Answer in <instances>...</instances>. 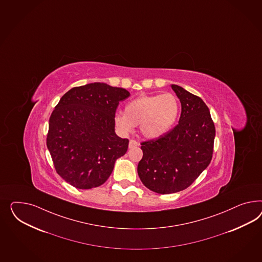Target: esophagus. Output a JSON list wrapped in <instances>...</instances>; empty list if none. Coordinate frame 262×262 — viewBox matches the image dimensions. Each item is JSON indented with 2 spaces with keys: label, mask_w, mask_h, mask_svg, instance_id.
<instances>
[{
  "label": "esophagus",
  "mask_w": 262,
  "mask_h": 262,
  "mask_svg": "<svg viewBox=\"0 0 262 262\" xmlns=\"http://www.w3.org/2000/svg\"><path fill=\"white\" fill-rule=\"evenodd\" d=\"M138 145H139V142H137V141L130 140V142H129V148H134V147L138 146Z\"/></svg>",
  "instance_id": "34e87169"
}]
</instances>
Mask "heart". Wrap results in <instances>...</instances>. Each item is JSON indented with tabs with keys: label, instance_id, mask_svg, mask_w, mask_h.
<instances>
[{
	"label": "heart",
	"instance_id": "heart-1",
	"mask_svg": "<svg viewBox=\"0 0 262 262\" xmlns=\"http://www.w3.org/2000/svg\"><path fill=\"white\" fill-rule=\"evenodd\" d=\"M178 98L170 93L163 95H142L129 101L124 113L115 116V123L123 132H130L140 125L142 134L159 138L167 133L179 115Z\"/></svg>",
	"mask_w": 262,
	"mask_h": 262
}]
</instances>
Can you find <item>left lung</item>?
<instances>
[{"mask_svg":"<svg viewBox=\"0 0 262 262\" xmlns=\"http://www.w3.org/2000/svg\"><path fill=\"white\" fill-rule=\"evenodd\" d=\"M182 106L179 123L165 135L142 142L138 174L142 184L160 194L189 187L209 165L215 126L202 99L172 84Z\"/></svg>","mask_w":262,"mask_h":262,"instance_id":"8db88e82","label":"left lung"}]
</instances>
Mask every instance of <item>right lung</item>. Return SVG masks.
<instances>
[{"label":"right lung","instance_id":"add662e5","mask_svg":"<svg viewBox=\"0 0 262 262\" xmlns=\"http://www.w3.org/2000/svg\"><path fill=\"white\" fill-rule=\"evenodd\" d=\"M129 96L125 89L95 82L60 98L49 121L47 146L55 170L73 187L101 186L126 153L129 141L115 133V115Z\"/></svg>","mask_w":262,"mask_h":262}]
</instances>
